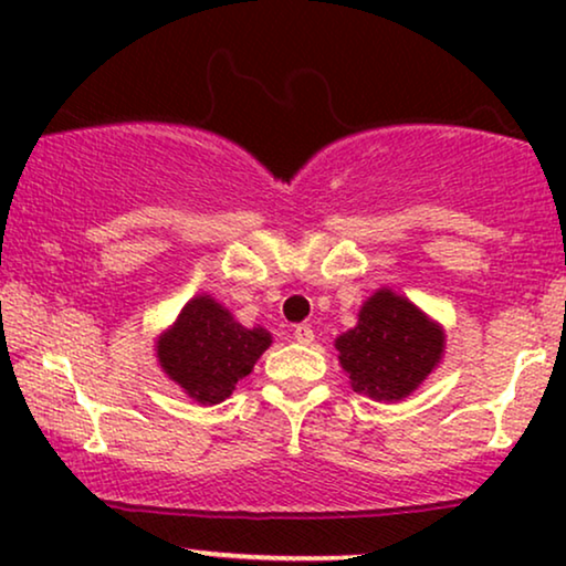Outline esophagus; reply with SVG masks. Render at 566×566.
<instances>
[{
	"mask_svg": "<svg viewBox=\"0 0 566 566\" xmlns=\"http://www.w3.org/2000/svg\"><path fill=\"white\" fill-rule=\"evenodd\" d=\"M293 339L301 345L314 343V329L308 327V324H298V327H293Z\"/></svg>",
	"mask_w": 566,
	"mask_h": 566,
	"instance_id": "1",
	"label": "esophagus"
}]
</instances>
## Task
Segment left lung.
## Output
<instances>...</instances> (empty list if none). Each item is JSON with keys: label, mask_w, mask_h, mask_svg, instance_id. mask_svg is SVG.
Masks as SVG:
<instances>
[{"label": "left lung", "mask_w": 566, "mask_h": 566, "mask_svg": "<svg viewBox=\"0 0 566 566\" xmlns=\"http://www.w3.org/2000/svg\"><path fill=\"white\" fill-rule=\"evenodd\" d=\"M335 345L355 391L394 401L415 391L438 366L443 332L407 298L384 289L363 304L358 327Z\"/></svg>", "instance_id": "8db88e82"}]
</instances>
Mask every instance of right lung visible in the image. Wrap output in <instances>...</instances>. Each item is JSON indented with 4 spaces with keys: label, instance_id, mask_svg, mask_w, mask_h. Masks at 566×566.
Returning a JSON list of instances; mask_svg holds the SVG:
<instances>
[{
    "label": "right lung",
    "instance_id": "obj_1",
    "mask_svg": "<svg viewBox=\"0 0 566 566\" xmlns=\"http://www.w3.org/2000/svg\"><path fill=\"white\" fill-rule=\"evenodd\" d=\"M270 347L262 327L247 329L213 298L198 296L159 339V366L200 405H219Z\"/></svg>",
    "mask_w": 566,
    "mask_h": 566
}]
</instances>
